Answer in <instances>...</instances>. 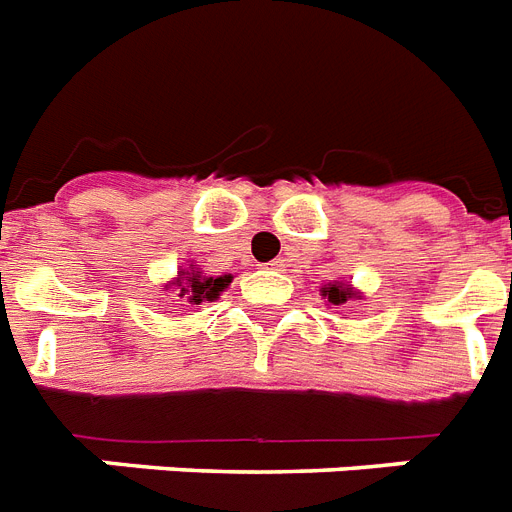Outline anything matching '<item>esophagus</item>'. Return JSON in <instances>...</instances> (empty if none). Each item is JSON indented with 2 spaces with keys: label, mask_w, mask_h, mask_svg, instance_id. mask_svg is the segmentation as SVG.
Wrapping results in <instances>:
<instances>
[{
  "label": "esophagus",
  "mask_w": 512,
  "mask_h": 512,
  "mask_svg": "<svg viewBox=\"0 0 512 512\" xmlns=\"http://www.w3.org/2000/svg\"><path fill=\"white\" fill-rule=\"evenodd\" d=\"M265 268H271V271H281V268H284V260H281V257H276V260H271V263L265 265Z\"/></svg>",
  "instance_id": "esophagus-1"
}]
</instances>
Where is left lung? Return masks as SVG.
I'll use <instances>...</instances> for the list:
<instances>
[{
	"instance_id": "1",
	"label": "left lung",
	"mask_w": 512,
	"mask_h": 512,
	"mask_svg": "<svg viewBox=\"0 0 512 512\" xmlns=\"http://www.w3.org/2000/svg\"><path fill=\"white\" fill-rule=\"evenodd\" d=\"M321 297L332 305H345L348 300H353V297L361 300V295H358L356 289L350 287V284H342V281H329V284H324V287H321Z\"/></svg>"
}]
</instances>
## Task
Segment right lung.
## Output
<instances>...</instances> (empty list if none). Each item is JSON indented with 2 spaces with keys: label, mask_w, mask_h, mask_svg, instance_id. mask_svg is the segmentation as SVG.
<instances>
[{
  "label": "right lung",
  "mask_w": 512,
  "mask_h": 512,
  "mask_svg": "<svg viewBox=\"0 0 512 512\" xmlns=\"http://www.w3.org/2000/svg\"><path fill=\"white\" fill-rule=\"evenodd\" d=\"M233 281L231 273L225 276H204L199 268H180L177 271V279L172 284H167L164 289H172L175 292V303L177 305H201V303H212L220 297L228 284Z\"/></svg>",
  "instance_id": "right-lung-1"
}]
</instances>
